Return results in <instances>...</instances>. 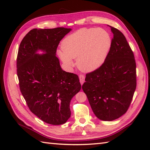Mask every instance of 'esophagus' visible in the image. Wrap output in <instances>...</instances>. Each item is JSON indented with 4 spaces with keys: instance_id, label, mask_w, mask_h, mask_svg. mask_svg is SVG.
Masks as SVG:
<instances>
[{
    "instance_id": "34e87169",
    "label": "esophagus",
    "mask_w": 150,
    "mask_h": 150,
    "mask_svg": "<svg viewBox=\"0 0 150 150\" xmlns=\"http://www.w3.org/2000/svg\"><path fill=\"white\" fill-rule=\"evenodd\" d=\"M84 75H79V81H80V82L81 85L83 84V83L84 82Z\"/></svg>"
}]
</instances>
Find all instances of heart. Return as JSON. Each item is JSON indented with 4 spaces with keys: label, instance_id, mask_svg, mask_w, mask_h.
Returning <instances> with one entry per match:
<instances>
[{
    "label": "heart",
    "instance_id": "heart-1",
    "mask_svg": "<svg viewBox=\"0 0 150 150\" xmlns=\"http://www.w3.org/2000/svg\"><path fill=\"white\" fill-rule=\"evenodd\" d=\"M111 44L110 34L103 28H84L66 37L62 42V51L57 53L68 68L74 64L73 59H77L79 69L93 71L104 63Z\"/></svg>",
    "mask_w": 150,
    "mask_h": 150
}]
</instances>
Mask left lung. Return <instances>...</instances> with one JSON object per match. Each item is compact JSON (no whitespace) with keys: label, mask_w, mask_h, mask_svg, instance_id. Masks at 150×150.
I'll return each instance as SVG.
<instances>
[{"label":"left lung","mask_w":150,"mask_h":150,"mask_svg":"<svg viewBox=\"0 0 150 150\" xmlns=\"http://www.w3.org/2000/svg\"><path fill=\"white\" fill-rule=\"evenodd\" d=\"M110 26L113 38L100 67L87 73L82 90L98 119L112 121L125 113L136 89V63L126 37Z\"/></svg>","instance_id":"1"}]
</instances>
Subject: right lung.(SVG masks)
I'll return each instance as SVG.
<instances>
[{"mask_svg": "<svg viewBox=\"0 0 150 150\" xmlns=\"http://www.w3.org/2000/svg\"><path fill=\"white\" fill-rule=\"evenodd\" d=\"M71 28L33 29L20 44L17 71L21 93L33 114L52 125L71 116L69 104L81 90L79 77L62 69L57 48ZM39 50L43 53L39 54Z\"/></svg>", "mask_w": 150, "mask_h": 150, "instance_id": "1", "label": "right lung"}]
</instances>
